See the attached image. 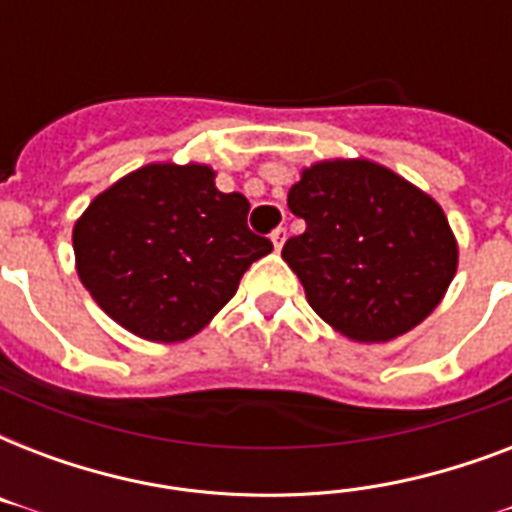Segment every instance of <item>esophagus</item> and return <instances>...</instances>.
<instances>
[{
  "mask_svg": "<svg viewBox=\"0 0 512 512\" xmlns=\"http://www.w3.org/2000/svg\"><path fill=\"white\" fill-rule=\"evenodd\" d=\"M271 241L276 249L284 247V241H287V228H276V231L271 233Z\"/></svg>",
  "mask_w": 512,
  "mask_h": 512,
  "instance_id": "esophagus-1",
  "label": "esophagus"
}]
</instances>
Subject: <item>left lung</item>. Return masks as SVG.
Segmentation results:
<instances>
[{
  "label": "left lung",
  "mask_w": 512,
  "mask_h": 512,
  "mask_svg": "<svg viewBox=\"0 0 512 512\" xmlns=\"http://www.w3.org/2000/svg\"><path fill=\"white\" fill-rule=\"evenodd\" d=\"M305 231L281 257L329 327L388 342L425 321L457 273V239L433 196L369 159H327L289 188Z\"/></svg>",
  "instance_id": "1"
}]
</instances>
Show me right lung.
I'll list each match as a JSON object with an SVG mask.
<instances>
[{"instance_id": "add662e5", "label": "right lung", "mask_w": 512, "mask_h": 512, "mask_svg": "<svg viewBox=\"0 0 512 512\" xmlns=\"http://www.w3.org/2000/svg\"><path fill=\"white\" fill-rule=\"evenodd\" d=\"M249 201L217 191L207 164L154 162L98 193L74 225L76 273L132 335H199L273 244L247 228Z\"/></svg>"}]
</instances>
